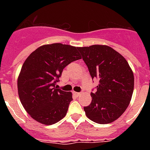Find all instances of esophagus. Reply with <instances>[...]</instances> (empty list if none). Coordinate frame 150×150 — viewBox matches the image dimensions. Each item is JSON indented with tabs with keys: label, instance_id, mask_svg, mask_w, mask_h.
Wrapping results in <instances>:
<instances>
[{
	"label": "esophagus",
	"instance_id": "34e87169",
	"mask_svg": "<svg viewBox=\"0 0 150 150\" xmlns=\"http://www.w3.org/2000/svg\"><path fill=\"white\" fill-rule=\"evenodd\" d=\"M73 94H74V95L76 96H79L80 95H81V93H77V92H73Z\"/></svg>",
	"mask_w": 150,
	"mask_h": 150
}]
</instances>
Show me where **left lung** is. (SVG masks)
<instances>
[{"label":"left lung","mask_w":150,"mask_h":150,"mask_svg":"<svg viewBox=\"0 0 150 150\" xmlns=\"http://www.w3.org/2000/svg\"><path fill=\"white\" fill-rule=\"evenodd\" d=\"M92 79L99 81L92 102L84 110L88 118L98 124L111 123L122 115L130 103L134 75L121 54L106 45L78 48Z\"/></svg>","instance_id":"obj_1"}]
</instances>
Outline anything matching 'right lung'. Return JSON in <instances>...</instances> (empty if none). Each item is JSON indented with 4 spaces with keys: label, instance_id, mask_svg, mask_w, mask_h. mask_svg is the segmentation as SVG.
<instances>
[{
    "label": "right lung",
    "instance_id": "add662e5",
    "mask_svg": "<svg viewBox=\"0 0 150 150\" xmlns=\"http://www.w3.org/2000/svg\"><path fill=\"white\" fill-rule=\"evenodd\" d=\"M78 48L62 43L46 44L25 61L18 78V93L23 107L35 121L50 125L67 114L72 93L55 86L64 68L82 58Z\"/></svg>",
    "mask_w": 150,
    "mask_h": 150
}]
</instances>
